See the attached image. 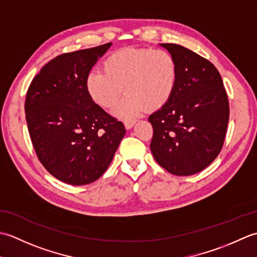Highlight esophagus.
Here are the masks:
<instances>
[{
	"instance_id": "1",
	"label": "esophagus",
	"mask_w": 257,
	"mask_h": 257,
	"mask_svg": "<svg viewBox=\"0 0 257 257\" xmlns=\"http://www.w3.org/2000/svg\"><path fill=\"white\" fill-rule=\"evenodd\" d=\"M123 123H124L125 129H132L134 127V124L136 123V120L135 119H125Z\"/></svg>"
}]
</instances>
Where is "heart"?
I'll return each mask as SVG.
<instances>
[{
    "label": "heart",
    "mask_w": 257,
    "mask_h": 257,
    "mask_svg": "<svg viewBox=\"0 0 257 257\" xmlns=\"http://www.w3.org/2000/svg\"><path fill=\"white\" fill-rule=\"evenodd\" d=\"M176 59L165 50L128 47L114 52L102 62V72L94 70L86 78V89L97 105L114 109L121 118L133 117L147 108L158 110L170 100L176 89Z\"/></svg>",
    "instance_id": "1"
}]
</instances>
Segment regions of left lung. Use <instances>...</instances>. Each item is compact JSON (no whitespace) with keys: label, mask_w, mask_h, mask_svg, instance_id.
<instances>
[{"label":"left lung","mask_w":257,"mask_h":257,"mask_svg":"<svg viewBox=\"0 0 257 257\" xmlns=\"http://www.w3.org/2000/svg\"><path fill=\"white\" fill-rule=\"evenodd\" d=\"M176 59L178 80L165 106L149 116L150 149L176 176H192L210 166L224 144L230 107L214 65L177 44H160Z\"/></svg>","instance_id":"1"}]
</instances>
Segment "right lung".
<instances>
[{"label":"right lung","instance_id":"obj_1","mask_svg":"<svg viewBox=\"0 0 257 257\" xmlns=\"http://www.w3.org/2000/svg\"><path fill=\"white\" fill-rule=\"evenodd\" d=\"M111 43L62 54L41 69L25 99L26 122L38 160L72 185L89 184L110 165L125 134L121 121L89 97L86 78Z\"/></svg>","mask_w":257,"mask_h":257}]
</instances>
